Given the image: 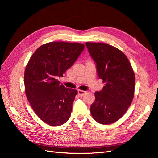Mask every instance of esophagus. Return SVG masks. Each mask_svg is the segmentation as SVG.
<instances>
[{"mask_svg": "<svg viewBox=\"0 0 158 158\" xmlns=\"http://www.w3.org/2000/svg\"><path fill=\"white\" fill-rule=\"evenodd\" d=\"M85 93H86V91H85L80 90V89H78V95H80V96L84 95V94H85Z\"/></svg>", "mask_w": 158, "mask_h": 158, "instance_id": "1", "label": "esophagus"}]
</instances>
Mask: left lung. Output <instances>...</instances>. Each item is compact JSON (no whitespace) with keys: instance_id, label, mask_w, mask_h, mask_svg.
Here are the masks:
<instances>
[{"instance_id":"left-lung-1","label":"left lung","mask_w":158,"mask_h":158,"mask_svg":"<svg viewBox=\"0 0 158 158\" xmlns=\"http://www.w3.org/2000/svg\"><path fill=\"white\" fill-rule=\"evenodd\" d=\"M91 57L96 63L99 78L105 86L95 93L90 107L95 120L103 125L116 122L131 104L135 78L126 55L118 48L105 43L86 42Z\"/></svg>"}]
</instances>
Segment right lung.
<instances>
[{
    "instance_id": "1",
    "label": "right lung",
    "mask_w": 158,
    "mask_h": 158,
    "mask_svg": "<svg viewBox=\"0 0 158 158\" xmlns=\"http://www.w3.org/2000/svg\"><path fill=\"white\" fill-rule=\"evenodd\" d=\"M84 47L80 43H47L32 54L25 68L27 99L38 117L50 126H61L70 116L78 91L64 88L56 78L73 66Z\"/></svg>"
}]
</instances>
